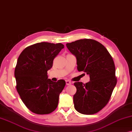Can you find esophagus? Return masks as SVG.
Returning a JSON list of instances; mask_svg holds the SVG:
<instances>
[{"label": "esophagus", "mask_w": 132, "mask_h": 132, "mask_svg": "<svg viewBox=\"0 0 132 132\" xmlns=\"http://www.w3.org/2000/svg\"><path fill=\"white\" fill-rule=\"evenodd\" d=\"M65 82H66V85H71V82L70 81H69V80H66Z\"/></svg>", "instance_id": "esophagus-1"}]
</instances>
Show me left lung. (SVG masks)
<instances>
[{
	"label": "left lung",
	"mask_w": 132,
	"mask_h": 132,
	"mask_svg": "<svg viewBox=\"0 0 132 132\" xmlns=\"http://www.w3.org/2000/svg\"><path fill=\"white\" fill-rule=\"evenodd\" d=\"M66 45L77 58L78 71L90 77L86 84L74 83V107L80 114H96L107 104L116 86L114 60L107 48L93 39H80Z\"/></svg>",
	"instance_id": "obj_1"
}]
</instances>
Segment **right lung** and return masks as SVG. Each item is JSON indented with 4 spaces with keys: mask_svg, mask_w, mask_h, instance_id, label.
<instances>
[{
    "mask_svg": "<svg viewBox=\"0 0 132 132\" xmlns=\"http://www.w3.org/2000/svg\"><path fill=\"white\" fill-rule=\"evenodd\" d=\"M64 47L60 43H37L28 46L18 57L14 71L16 89L25 106L35 114H48L57 107L65 81L53 82L47 74Z\"/></svg>",
    "mask_w": 132,
    "mask_h": 132,
    "instance_id": "add662e5",
    "label": "right lung"
}]
</instances>
